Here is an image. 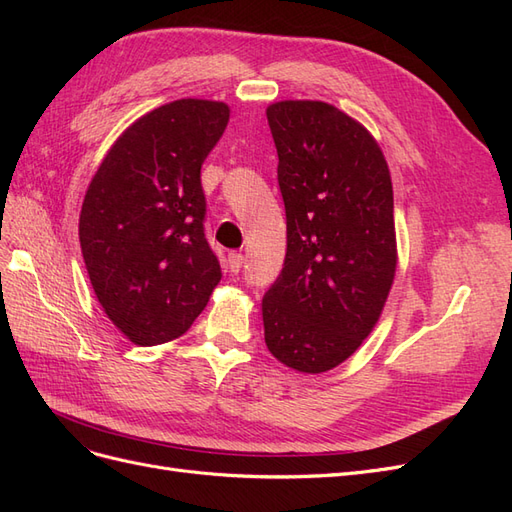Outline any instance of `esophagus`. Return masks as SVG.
<instances>
[{"label": "esophagus", "instance_id": "esophagus-1", "mask_svg": "<svg viewBox=\"0 0 512 512\" xmlns=\"http://www.w3.org/2000/svg\"><path fill=\"white\" fill-rule=\"evenodd\" d=\"M243 262H245V256H243V254H239V252H230V254H228V269H230L232 273H239L241 267H243Z\"/></svg>", "mask_w": 512, "mask_h": 512}]
</instances>
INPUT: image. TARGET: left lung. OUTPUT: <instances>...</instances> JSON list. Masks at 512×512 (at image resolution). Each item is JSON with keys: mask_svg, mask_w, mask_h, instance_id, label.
Returning a JSON list of instances; mask_svg holds the SVG:
<instances>
[{"mask_svg": "<svg viewBox=\"0 0 512 512\" xmlns=\"http://www.w3.org/2000/svg\"><path fill=\"white\" fill-rule=\"evenodd\" d=\"M286 207V260L262 299L265 342L303 374L344 363L395 280L389 164L371 132L320 100L267 106Z\"/></svg>", "mask_w": 512, "mask_h": 512, "instance_id": "obj_1", "label": "left lung"}]
</instances>
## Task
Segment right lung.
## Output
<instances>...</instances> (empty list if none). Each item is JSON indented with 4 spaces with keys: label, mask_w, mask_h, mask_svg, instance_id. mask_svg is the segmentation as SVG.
<instances>
[{
    "label": "right lung",
    "mask_w": 512,
    "mask_h": 512,
    "mask_svg": "<svg viewBox=\"0 0 512 512\" xmlns=\"http://www.w3.org/2000/svg\"><path fill=\"white\" fill-rule=\"evenodd\" d=\"M230 119L224 102L183 98L138 117L91 179L79 239L91 286L136 346L177 339L222 280L205 237L200 166Z\"/></svg>",
    "instance_id": "right-lung-1"
}]
</instances>
